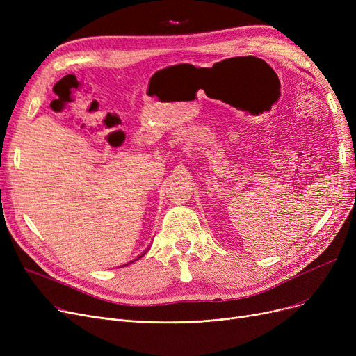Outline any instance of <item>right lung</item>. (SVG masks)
Masks as SVG:
<instances>
[{
	"instance_id": "add662e5",
	"label": "right lung",
	"mask_w": 356,
	"mask_h": 356,
	"mask_svg": "<svg viewBox=\"0 0 356 356\" xmlns=\"http://www.w3.org/2000/svg\"><path fill=\"white\" fill-rule=\"evenodd\" d=\"M143 255H144V254H143ZM143 255H141V257H143ZM138 258H140V257H138Z\"/></svg>"
}]
</instances>
